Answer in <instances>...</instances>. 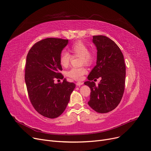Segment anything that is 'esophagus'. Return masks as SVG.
<instances>
[{"label":"esophagus","mask_w":151,"mask_h":151,"mask_svg":"<svg viewBox=\"0 0 151 151\" xmlns=\"http://www.w3.org/2000/svg\"><path fill=\"white\" fill-rule=\"evenodd\" d=\"M76 86H81V85L83 84V82H81V81H78V82L76 83Z\"/></svg>","instance_id":"34e87169"}]
</instances>
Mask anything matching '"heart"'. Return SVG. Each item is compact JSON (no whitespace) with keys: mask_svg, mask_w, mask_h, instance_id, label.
Segmentation results:
<instances>
[{"mask_svg":"<svg viewBox=\"0 0 151 151\" xmlns=\"http://www.w3.org/2000/svg\"><path fill=\"white\" fill-rule=\"evenodd\" d=\"M73 57H80L81 64L91 65L94 60V54L91 50H89L88 46L84 42L78 41L71 45L69 49ZM71 56L67 52L63 50L60 55L59 62L61 66L67 67L71 61ZM88 73V70L84 66L80 68H72L67 72V76L75 80H81L83 75Z\"/></svg>","mask_w":151,"mask_h":151,"instance_id":"obj_1","label":"heart"}]
</instances>
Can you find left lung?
<instances>
[{"label":"left lung","instance_id":"1","mask_svg":"<svg viewBox=\"0 0 151 151\" xmlns=\"http://www.w3.org/2000/svg\"><path fill=\"white\" fill-rule=\"evenodd\" d=\"M97 50V64L84 82L91 89L89 106L98 113H107L115 109L122 100L125 84L126 67L119 47L110 38L93 36ZM101 77L96 86L92 81Z\"/></svg>","mask_w":151,"mask_h":151}]
</instances>
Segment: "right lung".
<instances>
[{"label":"right lung","mask_w":151,"mask_h":151,"mask_svg":"<svg viewBox=\"0 0 151 151\" xmlns=\"http://www.w3.org/2000/svg\"><path fill=\"white\" fill-rule=\"evenodd\" d=\"M68 39L49 37L36 42L29 49L25 65L24 80L32 107L41 115L55 119L66 109L75 84L63 79L60 55Z\"/></svg>","instance_id":"obj_1"}]
</instances>
